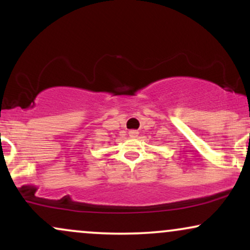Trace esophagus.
<instances>
[{
  "label": "esophagus",
  "instance_id": "esophagus-1",
  "mask_svg": "<svg viewBox=\"0 0 250 250\" xmlns=\"http://www.w3.org/2000/svg\"><path fill=\"white\" fill-rule=\"evenodd\" d=\"M137 135H139V131H137V130H130V131H129V136H130V137H137Z\"/></svg>",
  "mask_w": 250,
  "mask_h": 250
}]
</instances>
